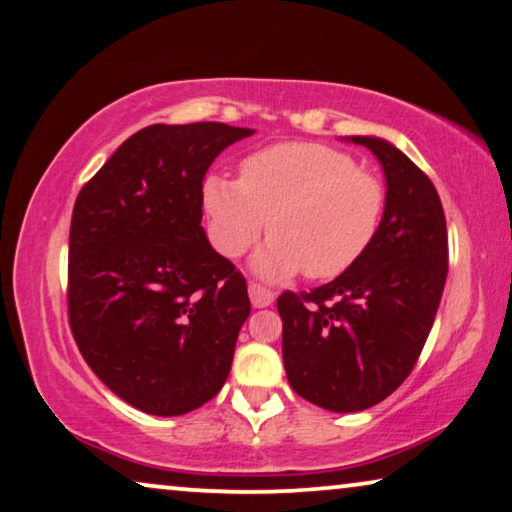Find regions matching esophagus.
I'll return each instance as SVG.
<instances>
[{
	"label": "esophagus",
	"instance_id": "obj_1",
	"mask_svg": "<svg viewBox=\"0 0 512 512\" xmlns=\"http://www.w3.org/2000/svg\"><path fill=\"white\" fill-rule=\"evenodd\" d=\"M249 298H251V305L254 307H270L274 302V293L270 288H265L261 284H249Z\"/></svg>",
	"mask_w": 512,
	"mask_h": 512
}]
</instances>
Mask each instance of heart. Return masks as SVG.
Returning a JSON list of instances; mask_svg holds the SVG:
<instances>
[{
  "mask_svg": "<svg viewBox=\"0 0 512 512\" xmlns=\"http://www.w3.org/2000/svg\"><path fill=\"white\" fill-rule=\"evenodd\" d=\"M203 210L214 249L238 258L268 221L270 242L254 258L258 277L281 281L305 270L332 279L372 247L385 214V187L337 147L293 140L249 154L240 180L207 175Z\"/></svg>",
  "mask_w": 512,
  "mask_h": 512,
  "instance_id": "heart-1",
  "label": "heart"
}]
</instances>
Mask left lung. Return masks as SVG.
<instances>
[{"label":"left lung","mask_w":512,"mask_h":512,"mask_svg":"<svg viewBox=\"0 0 512 512\" xmlns=\"http://www.w3.org/2000/svg\"><path fill=\"white\" fill-rule=\"evenodd\" d=\"M365 145L385 175L381 231L353 268L311 293H281V353L291 388L335 413L365 411L392 395L416 365L448 277L441 198L388 140Z\"/></svg>","instance_id":"1"}]
</instances>
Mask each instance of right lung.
<instances>
[{"instance_id": "add662e5", "label": "right lung", "mask_w": 512, "mask_h": 512, "mask_svg": "<svg viewBox=\"0 0 512 512\" xmlns=\"http://www.w3.org/2000/svg\"><path fill=\"white\" fill-rule=\"evenodd\" d=\"M254 133L152 124L80 189L69 233V323L92 372L150 416H182L224 388L251 302L212 249L203 180Z\"/></svg>"}]
</instances>
